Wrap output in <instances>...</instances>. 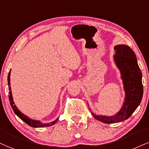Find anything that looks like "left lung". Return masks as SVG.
<instances>
[{
	"label": "left lung",
	"instance_id": "left-lung-1",
	"mask_svg": "<svg viewBox=\"0 0 149 149\" xmlns=\"http://www.w3.org/2000/svg\"><path fill=\"white\" fill-rule=\"evenodd\" d=\"M114 49L115 50L114 61L120 72L125 98L122 107L113 116L96 115L91 111L95 119L106 124L121 122L129 118L138 107L143 96L142 74L135 52L126 45H115ZM89 109L91 111V108Z\"/></svg>",
	"mask_w": 149,
	"mask_h": 149
}]
</instances>
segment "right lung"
<instances>
[{
	"label": "right lung",
	"mask_w": 149,
	"mask_h": 149,
	"mask_svg": "<svg viewBox=\"0 0 149 149\" xmlns=\"http://www.w3.org/2000/svg\"><path fill=\"white\" fill-rule=\"evenodd\" d=\"M10 74H11V70L9 72L8 77H7V81H8V86H9V99H10V105L12 106L13 111H14V113L16 114L17 116L19 117L20 119H22L23 122H25L27 124H28L29 126H30L31 127L33 128H41V127H45V126H49L54 125V124H56L58 122V117L55 119L54 121H53L52 122L49 123H42L41 122L38 120H35V119H32L30 118L29 117H27L26 115H24L23 113H22L18 109V108L16 107L14 102V100H13L12 91H11V86H10Z\"/></svg>",
	"instance_id": "obj_1"
}]
</instances>
